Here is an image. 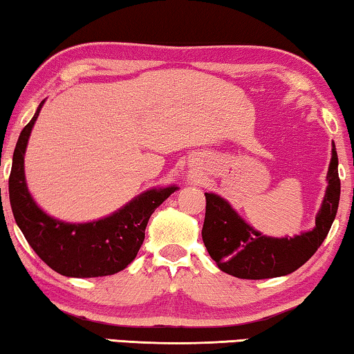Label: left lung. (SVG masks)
I'll return each mask as SVG.
<instances>
[{
    "instance_id": "obj_1",
    "label": "left lung",
    "mask_w": 354,
    "mask_h": 354,
    "mask_svg": "<svg viewBox=\"0 0 354 354\" xmlns=\"http://www.w3.org/2000/svg\"><path fill=\"white\" fill-rule=\"evenodd\" d=\"M328 189L312 231L292 239L266 237L248 226L220 196L205 193L203 241L210 258L237 279L263 280L288 275L313 257L328 236L340 201L339 158L333 145Z\"/></svg>"
}]
</instances>
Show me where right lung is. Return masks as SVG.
<instances>
[{
	"label": "right lung",
	"mask_w": 354,
	"mask_h": 354,
	"mask_svg": "<svg viewBox=\"0 0 354 354\" xmlns=\"http://www.w3.org/2000/svg\"><path fill=\"white\" fill-rule=\"evenodd\" d=\"M42 102L31 122L21 129L14 150L9 176V201L14 218L37 257L58 274L77 279L117 274L136 258L150 215L177 187L149 189L107 218L84 225L48 216L30 196L24 171L25 149Z\"/></svg>",
	"instance_id": "add662e5"
}]
</instances>
